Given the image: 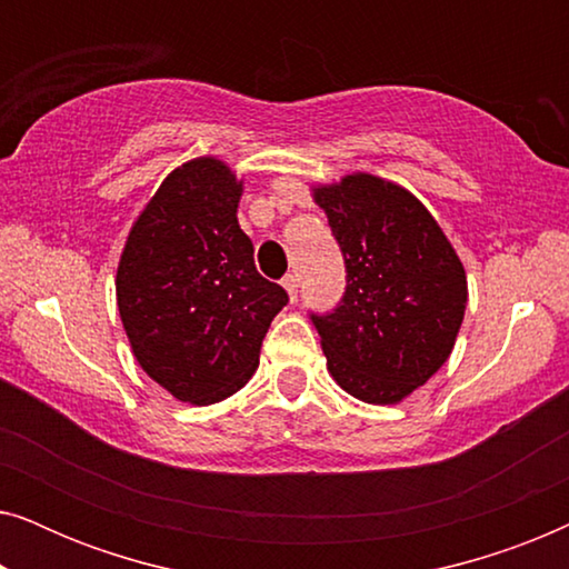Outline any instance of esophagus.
<instances>
[{"label": "esophagus", "instance_id": "obj_1", "mask_svg": "<svg viewBox=\"0 0 569 569\" xmlns=\"http://www.w3.org/2000/svg\"><path fill=\"white\" fill-rule=\"evenodd\" d=\"M282 284H284V290H287V295H290V300L295 302L298 300V274H287L284 279H282Z\"/></svg>", "mask_w": 569, "mask_h": 569}]
</instances>
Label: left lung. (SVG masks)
I'll return each instance as SVG.
<instances>
[{
  "mask_svg": "<svg viewBox=\"0 0 569 569\" xmlns=\"http://www.w3.org/2000/svg\"><path fill=\"white\" fill-rule=\"evenodd\" d=\"M345 256L331 313H310L333 380L368 403H396L450 357L466 310V271L422 201L355 173L316 189Z\"/></svg>",
  "mask_w": 569,
  "mask_h": 569,
  "instance_id": "left-lung-1",
  "label": "left lung"
}]
</instances>
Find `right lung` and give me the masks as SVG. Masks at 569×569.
I'll list each match as a JSON object with an SVG mask.
<instances>
[{
    "instance_id": "obj_1",
    "label": "right lung",
    "mask_w": 569,
    "mask_h": 569,
    "mask_svg": "<svg viewBox=\"0 0 569 569\" xmlns=\"http://www.w3.org/2000/svg\"><path fill=\"white\" fill-rule=\"evenodd\" d=\"M238 201L240 183L224 162L176 168L131 228L116 274L137 362L178 401L199 407L248 383L290 300L256 271Z\"/></svg>"
}]
</instances>
